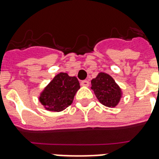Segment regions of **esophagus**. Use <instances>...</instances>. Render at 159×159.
Listing matches in <instances>:
<instances>
[{
  "instance_id": "obj_1",
  "label": "esophagus",
  "mask_w": 159,
  "mask_h": 159,
  "mask_svg": "<svg viewBox=\"0 0 159 159\" xmlns=\"http://www.w3.org/2000/svg\"><path fill=\"white\" fill-rule=\"evenodd\" d=\"M81 85L83 86V87H88L89 86V82H88V80H84V81H82L81 82Z\"/></svg>"
}]
</instances>
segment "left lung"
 <instances>
[{
    "instance_id": "1",
    "label": "left lung",
    "mask_w": 159,
    "mask_h": 159,
    "mask_svg": "<svg viewBox=\"0 0 159 159\" xmlns=\"http://www.w3.org/2000/svg\"><path fill=\"white\" fill-rule=\"evenodd\" d=\"M91 84L97 98L102 104L108 107L117 106L122 97V91L111 76L100 72L92 80Z\"/></svg>"
}]
</instances>
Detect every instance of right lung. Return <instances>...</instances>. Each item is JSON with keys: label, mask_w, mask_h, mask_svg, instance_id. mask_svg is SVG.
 Instances as JSON below:
<instances>
[{"label": "right lung", "mask_w": 159, "mask_h": 159, "mask_svg": "<svg viewBox=\"0 0 159 159\" xmlns=\"http://www.w3.org/2000/svg\"><path fill=\"white\" fill-rule=\"evenodd\" d=\"M80 88L76 77L66 72L57 74L40 96L41 103L49 111L61 112L72 103L74 96Z\"/></svg>", "instance_id": "right-lung-1"}]
</instances>
